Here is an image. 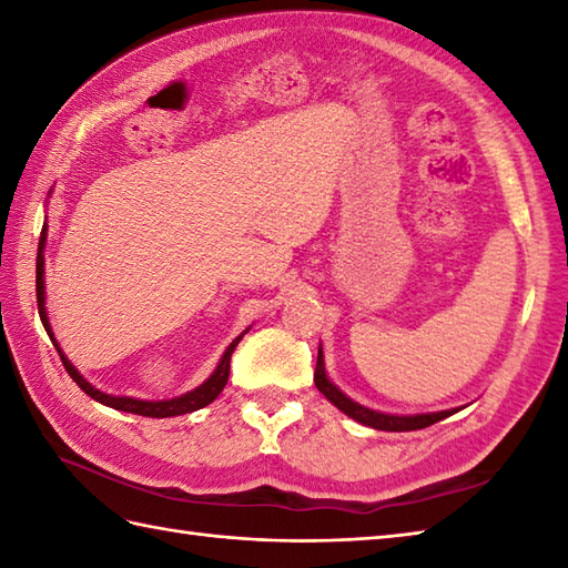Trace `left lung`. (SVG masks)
I'll list each match as a JSON object with an SVG mask.
<instances>
[{
    "label": "left lung",
    "mask_w": 568,
    "mask_h": 568,
    "mask_svg": "<svg viewBox=\"0 0 568 568\" xmlns=\"http://www.w3.org/2000/svg\"><path fill=\"white\" fill-rule=\"evenodd\" d=\"M315 385L317 390L327 397L332 405H336L342 409L344 415H348L352 419L361 422V425L373 427V429H383V432H413V429H425L434 422H439L444 417L454 415L456 409H442V413H429V415H385V413H376V409L364 407L354 403L352 397H346L336 385L327 378V371H324V354L322 346L317 352V368H315Z\"/></svg>",
    "instance_id": "left-lung-1"
}]
</instances>
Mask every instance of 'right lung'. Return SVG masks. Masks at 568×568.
Segmentation results:
<instances>
[{
	"label": "right lung",
	"mask_w": 568,
	"mask_h": 568,
	"mask_svg": "<svg viewBox=\"0 0 568 568\" xmlns=\"http://www.w3.org/2000/svg\"><path fill=\"white\" fill-rule=\"evenodd\" d=\"M45 236H48V229H45V224H43L41 239H39V256H36V303H39L41 322H43V327H45L48 336H51L53 346L58 348V356H60V361H63L68 376L80 385V390H84V393H88V395L92 397V400H98V403H102V405H106V407L122 409V413H131V415H143V417H175V415L195 413V409H200V407H204V405H210V403L214 400V397L224 390V385H226V381H229V364H232L234 348H236V344L241 342V336H244L248 329H246L244 334H239L236 339L226 346L224 356L220 358V364H216L214 373H212V376H210L207 381H204L202 385H197L195 390H190V393H185V395L173 397V400H136V397L106 395V393L94 388L92 383L84 381V378L80 376V371H78L75 366H72L70 361H68V356L63 354V348L58 346L55 336H53V329H51V322H48V315H45V285H43V283H45V281H43V271H45V265H43V263H45V261H43Z\"/></svg>",
	"instance_id": "add662e5"
}]
</instances>
